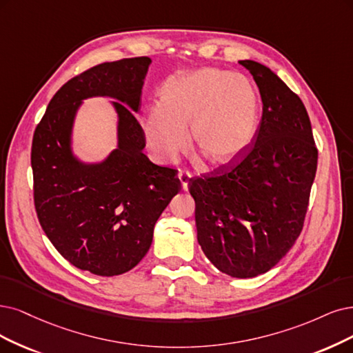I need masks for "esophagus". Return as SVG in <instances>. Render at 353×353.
<instances>
[{
  "label": "esophagus",
  "mask_w": 353,
  "mask_h": 353,
  "mask_svg": "<svg viewBox=\"0 0 353 353\" xmlns=\"http://www.w3.org/2000/svg\"><path fill=\"white\" fill-rule=\"evenodd\" d=\"M189 179H190V173H186V172H180L179 173V180H180V183H181V190H188Z\"/></svg>",
  "instance_id": "34e87169"
}]
</instances>
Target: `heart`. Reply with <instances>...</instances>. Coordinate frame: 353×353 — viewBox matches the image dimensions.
I'll return each instance as SVG.
<instances>
[{
	"instance_id": "heart-1",
	"label": "heart",
	"mask_w": 353,
	"mask_h": 353,
	"mask_svg": "<svg viewBox=\"0 0 353 353\" xmlns=\"http://www.w3.org/2000/svg\"><path fill=\"white\" fill-rule=\"evenodd\" d=\"M259 114V93L249 78L205 67L167 78L160 104L147 110L143 134L155 159L173 164L188 147L189 126L199 152L215 165H228L252 147Z\"/></svg>"
}]
</instances>
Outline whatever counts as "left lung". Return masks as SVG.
I'll list each match as a JSON object with an SVG mask.
<instances>
[{"label":"left lung","instance_id":"8db88e82","mask_svg":"<svg viewBox=\"0 0 353 353\" xmlns=\"http://www.w3.org/2000/svg\"><path fill=\"white\" fill-rule=\"evenodd\" d=\"M240 63L263 103L256 138L239 161L192 177L189 192L205 256L228 276L253 278L275 266L301 234L319 151L301 99L265 65Z\"/></svg>","mask_w":353,"mask_h":353}]
</instances>
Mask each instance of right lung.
Wrapping results in <instances>:
<instances>
[{"label":"right lung","mask_w":353,"mask_h":353,"mask_svg":"<svg viewBox=\"0 0 353 353\" xmlns=\"http://www.w3.org/2000/svg\"><path fill=\"white\" fill-rule=\"evenodd\" d=\"M151 59L104 62L75 75L52 97L32 141L34 208L45 234L71 265L99 276L121 275L150 250L157 219L180 192L177 170L150 161L134 112ZM110 95L120 113V148L97 166L69 151L83 98ZM128 103L130 110L125 106Z\"/></svg>","instance_id":"obj_1"}]
</instances>
